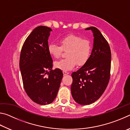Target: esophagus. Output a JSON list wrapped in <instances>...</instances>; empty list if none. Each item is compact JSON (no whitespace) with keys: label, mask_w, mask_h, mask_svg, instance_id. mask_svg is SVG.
<instances>
[{"label":"esophagus","mask_w":130,"mask_h":130,"mask_svg":"<svg viewBox=\"0 0 130 130\" xmlns=\"http://www.w3.org/2000/svg\"><path fill=\"white\" fill-rule=\"evenodd\" d=\"M63 75H67V74H68L69 73L68 72H66V71H63Z\"/></svg>","instance_id":"1"}]
</instances>
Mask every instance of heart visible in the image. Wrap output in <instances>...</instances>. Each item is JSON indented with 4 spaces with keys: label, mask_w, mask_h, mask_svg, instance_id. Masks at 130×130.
<instances>
[{
    "label": "heart",
    "mask_w": 130,
    "mask_h": 130,
    "mask_svg": "<svg viewBox=\"0 0 130 130\" xmlns=\"http://www.w3.org/2000/svg\"><path fill=\"white\" fill-rule=\"evenodd\" d=\"M60 45L50 43L48 46V52L54 58H58L62 54L63 50L67 52L68 58L63 59L54 63L56 68L63 71L71 70L76 67L77 63L82 66L88 61L91 51L90 42L83 39L80 36L70 34L60 41Z\"/></svg>",
    "instance_id": "heart-1"
}]
</instances>
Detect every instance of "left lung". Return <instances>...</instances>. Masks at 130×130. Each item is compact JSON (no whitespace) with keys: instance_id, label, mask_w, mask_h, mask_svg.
Wrapping results in <instances>:
<instances>
[{"instance_id":"left-lung-1","label":"left lung","mask_w":130,"mask_h":130,"mask_svg":"<svg viewBox=\"0 0 130 130\" xmlns=\"http://www.w3.org/2000/svg\"><path fill=\"white\" fill-rule=\"evenodd\" d=\"M93 33V47L88 61L72 74L71 93L81 105H89L99 99L106 89L110 78L111 53L108 43L98 28H87Z\"/></svg>"}]
</instances>
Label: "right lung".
<instances>
[{
	"label": "right lung",
	"mask_w": 130,
	"mask_h": 130,
	"mask_svg": "<svg viewBox=\"0 0 130 130\" xmlns=\"http://www.w3.org/2000/svg\"><path fill=\"white\" fill-rule=\"evenodd\" d=\"M51 31L44 26L34 28L26 39L20 55L19 67L24 89L31 99L40 105L53 102L63 77L61 69H52L53 60L48 52Z\"/></svg>",
	"instance_id": "right-lung-1"
}]
</instances>
